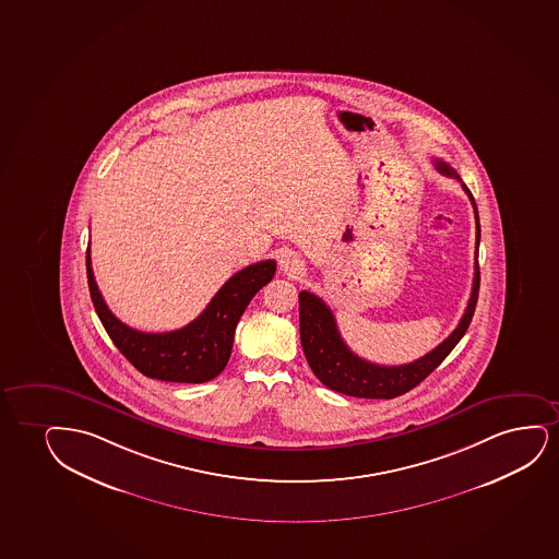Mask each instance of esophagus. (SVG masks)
I'll return each instance as SVG.
<instances>
[{
	"label": "esophagus",
	"mask_w": 559,
	"mask_h": 559,
	"mask_svg": "<svg viewBox=\"0 0 559 559\" xmlns=\"http://www.w3.org/2000/svg\"><path fill=\"white\" fill-rule=\"evenodd\" d=\"M280 269H282L287 276H298V274H302L305 264L298 259L297 254L285 253L282 254V259H280Z\"/></svg>",
	"instance_id": "obj_1"
}]
</instances>
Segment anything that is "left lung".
I'll return each mask as SVG.
<instances>
[{
  "mask_svg": "<svg viewBox=\"0 0 559 559\" xmlns=\"http://www.w3.org/2000/svg\"><path fill=\"white\" fill-rule=\"evenodd\" d=\"M435 164L445 176L460 179L448 164L442 160H435ZM463 189L474 207V219H476V253L474 254L476 257H474L473 293L457 329L440 346L414 362L399 365V367H383L355 355L340 336L331 308L316 295H311L308 290H300L298 295L300 342H302L308 365L323 385L344 395L359 396V399H395L416 388L417 383L424 382L425 378L439 367L453 347L457 346V342L463 338V334L471 325L476 300H478V289H480V266H478L480 219H478V207L473 194L466 189V185H463Z\"/></svg>",
  "mask_w": 559,
  "mask_h": 559,
  "instance_id": "1",
  "label": "left lung"
}]
</instances>
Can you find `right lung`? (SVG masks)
<instances>
[{
    "mask_svg": "<svg viewBox=\"0 0 559 559\" xmlns=\"http://www.w3.org/2000/svg\"><path fill=\"white\" fill-rule=\"evenodd\" d=\"M276 274V261L254 262L217 290L199 318L171 333H142L124 325L107 308L94 282L91 249L86 277L94 310L109 338L143 376L163 382L204 383L223 372L233 352L234 331L251 298Z\"/></svg>",
    "mask_w": 559,
    "mask_h": 559,
    "instance_id": "right-lung-1",
    "label": "right lung"
}]
</instances>
